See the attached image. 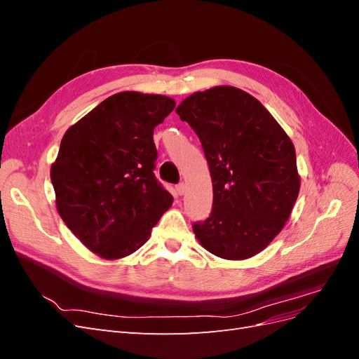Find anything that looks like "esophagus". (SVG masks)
Here are the masks:
<instances>
[{
    "label": "esophagus",
    "mask_w": 359,
    "mask_h": 359,
    "mask_svg": "<svg viewBox=\"0 0 359 359\" xmlns=\"http://www.w3.org/2000/svg\"><path fill=\"white\" fill-rule=\"evenodd\" d=\"M175 190H177V193L180 194V196H181V194H184V191H186V184H184V182H180L178 186L175 187Z\"/></svg>",
    "instance_id": "1"
}]
</instances>
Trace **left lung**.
Returning a JSON list of instances; mask_svg holds the SVG:
<instances>
[{
    "label": "left lung",
    "instance_id": "left-lung-1",
    "mask_svg": "<svg viewBox=\"0 0 359 359\" xmlns=\"http://www.w3.org/2000/svg\"><path fill=\"white\" fill-rule=\"evenodd\" d=\"M196 132L212 180V210L193 223L210 253L241 260L283 229L299 193L295 147L264 104L235 86L194 93L178 107Z\"/></svg>",
    "mask_w": 359,
    "mask_h": 359
}]
</instances>
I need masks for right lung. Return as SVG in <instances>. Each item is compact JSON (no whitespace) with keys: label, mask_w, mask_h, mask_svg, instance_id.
Returning <instances> with one entry per match:
<instances>
[{"label":"right lung","mask_w":359,"mask_h":359,"mask_svg":"<svg viewBox=\"0 0 359 359\" xmlns=\"http://www.w3.org/2000/svg\"><path fill=\"white\" fill-rule=\"evenodd\" d=\"M175 107L166 95L107 97L64 135L50 168L57 210L81 243L103 259L142 247L173 202L154 175V128Z\"/></svg>","instance_id":"right-lung-1"}]
</instances>
